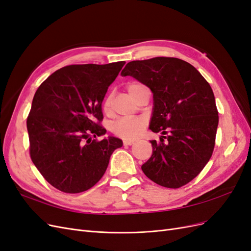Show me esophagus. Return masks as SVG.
Returning <instances> with one entry per match:
<instances>
[{
    "instance_id": "34e87169",
    "label": "esophagus",
    "mask_w": 251,
    "mask_h": 251,
    "mask_svg": "<svg viewBox=\"0 0 251 251\" xmlns=\"http://www.w3.org/2000/svg\"><path fill=\"white\" fill-rule=\"evenodd\" d=\"M134 143L133 140H124V146H132Z\"/></svg>"
}]
</instances>
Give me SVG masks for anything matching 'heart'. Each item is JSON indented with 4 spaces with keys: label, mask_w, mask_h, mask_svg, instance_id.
<instances>
[{
    "label": "heart",
    "mask_w": 251,
    "mask_h": 251,
    "mask_svg": "<svg viewBox=\"0 0 251 251\" xmlns=\"http://www.w3.org/2000/svg\"><path fill=\"white\" fill-rule=\"evenodd\" d=\"M142 85L138 82H130L127 85V92L133 97L134 93L139 88H141ZM112 103V95H108L104 98L102 103V109L107 113L110 110ZM147 121L144 118L138 117L133 119H119L115 124L112 126V132L115 134L117 137L124 138V139H135L142 133L143 128L146 127Z\"/></svg>",
    "instance_id": "obj_1"
}]
</instances>
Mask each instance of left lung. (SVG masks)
<instances>
[{
    "label": "left lung",
    "mask_w": 251,
    "mask_h": 251,
    "mask_svg": "<svg viewBox=\"0 0 251 251\" xmlns=\"http://www.w3.org/2000/svg\"><path fill=\"white\" fill-rule=\"evenodd\" d=\"M121 75L151 89L150 128L162 134L159 142L151 140L153 154L142 172L164 187L187 184L204 169L215 148L219 116L209 83L194 66L176 57L133 60Z\"/></svg>",
    "instance_id": "1"
}]
</instances>
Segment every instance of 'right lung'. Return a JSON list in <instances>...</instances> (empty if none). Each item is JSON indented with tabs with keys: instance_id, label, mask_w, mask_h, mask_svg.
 Wrapping results in <instances>:
<instances>
[{
	"instance_id": "right-lung-1",
	"label": "right lung",
	"mask_w": 251,
	"mask_h": 251,
	"mask_svg": "<svg viewBox=\"0 0 251 251\" xmlns=\"http://www.w3.org/2000/svg\"><path fill=\"white\" fill-rule=\"evenodd\" d=\"M126 62L71 65L52 73L36 90L27 118L30 157L49 183L68 194L88 191L101 179L123 140L98 141L101 103Z\"/></svg>"
}]
</instances>
